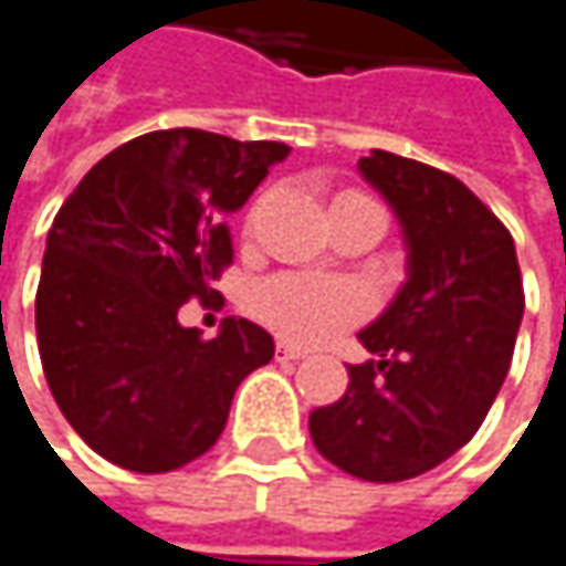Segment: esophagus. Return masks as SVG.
Segmentation results:
<instances>
[{"label": "esophagus", "mask_w": 566, "mask_h": 566, "mask_svg": "<svg viewBox=\"0 0 566 566\" xmlns=\"http://www.w3.org/2000/svg\"><path fill=\"white\" fill-rule=\"evenodd\" d=\"M275 357H279V360H301L304 350L294 347V344H279V347H275Z\"/></svg>", "instance_id": "esophagus-1"}]
</instances>
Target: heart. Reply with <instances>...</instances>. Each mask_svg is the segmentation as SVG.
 <instances>
[{
  "instance_id": "1",
  "label": "heart",
  "mask_w": 566,
  "mask_h": 566,
  "mask_svg": "<svg viewBox=\"0 0 566 566\" xmlns=\"http://www.w3.org/2000/svg\"><path fill=\"white\" fill-rule=\"evenodd\" d=\"M364 199H367L364 192H340L334 196L331 209L344 202H364ZM252 314L287 344L311 347L344 331L347 324H354L364 314V294L350 282L282 275L255 287Z\"/></svg>"
}]
</instances>
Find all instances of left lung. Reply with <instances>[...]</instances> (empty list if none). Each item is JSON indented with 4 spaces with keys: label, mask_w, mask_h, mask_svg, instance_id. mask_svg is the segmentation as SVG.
<instances>
[{
    "label": "left lung",
    "mask_w": 566,
    "mask_h": 566,
    "mask_svg": "<svg viewBox=\"0 0 566 566\" xmlns=\"http://www.w3.org/2000/svg\"><path fill=\"white\" fill-rule=\"evenodd\" d=\"M360 172L402 226L409 279L360 331L374 354L311 412L317 452L364 482H406L455 455L509 377L524 287L505 222L455 176L374 150Z\"/></svg>",
    "instance_id": "8db88e82"
}]
</instances>
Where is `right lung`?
<instances>
[{"instance_id":"obj_1","label":"right lung","mask_w":566,"mask_h":566,"mask_svg":"<svg viewBox=\"0 0 566 566\" xmlns=\"http://www.w3.org/2000/svg\"><path fill=\"white\" fill-rule=\"evenodd\" d=\"M275 140L176 127L144 134L77 182L57 209L35 294L42 370L71 429L130 472H172L216 446L239 384L275 357L269 331L226 317L206 340L176 321L209 304L232 265L235 212Z\"/></svg>"}]
</instances>
